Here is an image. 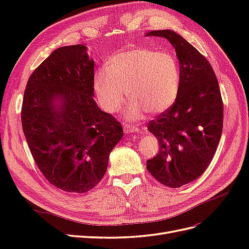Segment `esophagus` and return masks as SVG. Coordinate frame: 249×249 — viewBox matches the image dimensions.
<instances>
[{
    "label": "esophagus",
    "mask_w": 249,
    "mask_h": 249,
    "mask_svg": "<svg viewBox=\"0 0 249 249\" xmlns=\"http://www.w3.org/2000/svg\"><path fill=\"white\" fill-rule=\"evenodd\" d=\"M124 132H126V133H134V132H135V133H140V132H141L139 127L135 126V125H132V124H126V125H124Z\"/></svg>",
    "instance_id": "obj_1"
}]
</instances>
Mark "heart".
Instances as JSON below:
<instances>
[{"label":"heart","mask_w":249,"mask_h":249,"mask_svg":"<svg viewBox=\"0 0 249 249\" xmlns=\"http://www.w3.org/2000/svg\"><path fill=\"white\" fill-rule=\"evenodd\" d=\"M180 84L178 60L167 52L136 48L122 51L94 73V89L101 106L108 113L123 108L129 92L127 118L137 120L145 111L159 115L175 104ZM128 91L126 92V90Z\"/></svg>","instance_id":"b5f03b06"}]
</instances>
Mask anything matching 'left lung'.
I'll return each instance as SVG.
<instances>
[{
	"label": "left lung",
	"mask_w": 249,
	"mask_h": 249,
	"mask_svg": "<svg viewBox=\"0 0 249 249\" xmlns=\"http://www.w3.org/2000/svg\"><path fill=\"white\" fill-rule=\"evenodd\" d=\"M146 36L169 40L180 71L175 104L147 124L160 148L146 161V169L164 186L178 188L200 177L216 153L223 127L219 84L207 58L178 33L156 30Z\"/></svg>",
	"instance_id": "1"
}]
</instances>
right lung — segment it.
<instances>
[{
    "label": "right lung",
    "mask_w": 249,
    "mask_h": 249,
    "mask_svg": "<svg viewBox=\"0 0 249 249\" xmlns=\"http://www.w3.org/2000/svg\"><path fill=\"white\" fill-rule=\"evenodd\" d=\"M86 50L76 44L53 52L30 76L21 106L36 165L53 186L73 193L101 182L124 135L118 120L93 100L94 62Z\"/></svg>",
    "instance_id": "add662e5"
}]
</instances>
